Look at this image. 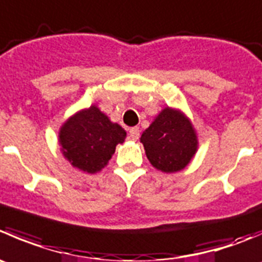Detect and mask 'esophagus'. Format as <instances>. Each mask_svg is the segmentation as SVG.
I'll return each instance as SVG.
<instances>
[{"label": "esophagus", "instance_id": "obj_1", "mask_svg": "<svg viewBox=\"0 0 262 262\" xmlns=\"http://www.w3.org/2000/svg\"><path fill=\"white\" fill-rule=\"evenodd\" d=\"M129 138H130L132 141H137V139L139 138V128L134 126V128L129 129Z\"/></svg>", "mask_w": 262, "mask_h": 262}]
</instances>
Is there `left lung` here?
I'll list each match as a JSON object with an SVG mask.
<instances>
[{"label": "left lung", "mask_w": 262, "mask_h": 262, "mask_svg": "<svg viewBox=\"0 0 262 262\" xmlns=\"http://www.w3.org/2000/svg\"><path fill=\"white\" fill-rule=\"evenodd\" d=\"M147 159L156 169L175 172L184 169L197 151L194 129L180 111L166 107L142 133Z\"/></svg>", "instance_id": "obj_1"}]
</instances>
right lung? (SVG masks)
I'll return each instance as SVG.
<instances>
[{
	"mask_svg": "<svg viewBox=\"0 0 262 262\" xmlns=\"http://www.w3.org/2000/svg\"><path fill=\"white\" fill-rule=\"evenodd\" d=\"M125 136L119 124L111 123L100 108L91 106L63 124L58 137L61 151L73 166L93 174L107 164Z\"/></svg>",
	"mask_w": 262,
	"mask_h": 262,
	"instance_id": "1",
	"label": "right lung"
}]
</instances>
